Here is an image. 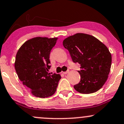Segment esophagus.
<instances>
[{
  "mask_svg": "<svg viewBox=\"0 0 124 124\" xmlns=\"http://www.w3.org/2000/svg\"><path fill=\"white\" fill-rule=\"evenodd\" d=\"M69 70H68L67 71H66V72H63V73L64 74V75H66V74H67L68 73H69Z\"/></svg>",
  "mask_w": 124,
  "mask_h": 124,
  "instance_id": "esophagus-1",
  "label": "esophagus"
}]
</instances>
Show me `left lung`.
Here are the masks:
<instances>
[{"instance_id":"obj_1","label":"left lung","mask_w":124,"mask_h":124,"mask_svg":"<svg viewBox=\"0 0 124 124\" xmlns=\"http://www.w3.org/2000/svg\"><path fill=\"white\" fill-rule=\"evenodd\" d=\"M63 45L74 63L80 65V81L74 86L82 94L96 92L108 79L112 58L107 47L92 35L77 33L65 38Z\"/></svg>"}]
</instances>
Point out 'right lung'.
<instances>
[{"instance_id": "add662e5", "label": "right lung", "mask_w": 124, "mask_h": 124, "mask_svg": "<svg viewBox=\"0 0 124 124\" xmlns=\"http://www.w3.org/2000/svg\"><path fill=\"white\" fill-rule=\"evenodd\" d=\"M57 39L40 37L31 38L17 52L15 67L18 78L37 97L52 96L61 78L59 74L49 73V55Z\"/></svg>"}]
</instances>
